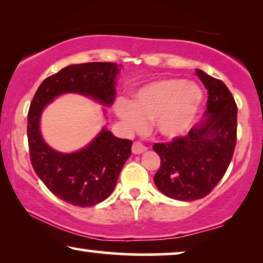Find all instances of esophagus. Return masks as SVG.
I'll list each match as a JSON object with an SVG mask.
<instances>
[{"instance_id":"34e87169","label":"esophagus","mask_w":263,"mask_h":263,"mask_svg":"<svg viewBox=\"0 0 263 263\" xmlns=\"http://www.w3.org/2000/svg\"><path fill=\"white\" fill-rule=\"evenodd\" d=\"M132 151H133V153H134V154H141V153H143V152H146L147 147L143 146L141 142L136 141V142L133 143Z\"/></svg>"}]
</instances>
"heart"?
<instances>
[{
    "label": "heart",
    "instance_id": "b5f03b06",
    "mask_svg": "<svg viewBox=\"0 0 263 263\" xmlns=\"http://www.w3.org/2000/svg\"><path fill=\"white\" fill-rule=\"evenodd\" d=\"M202 102L203 92L195 82L168 78L142 86L133 93L129 103L118 102L115 109L130 129L139 130L145 122H153L158 134L175 139L195 123Z\"/></svg>",
    "mask_w": 263,
    "mask_h": 263
}]
</instances>
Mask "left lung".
I'll return each mask as SVG.
<instances>
[{
    "label": "left lung",
    "mask_w": 263,
    "mask_h": 263,
    "mask_svg": "<svg viewBox=\"0 0 263 263\" xmlns=\"http://www.w3.org/2000/svg\"><path fill=\"white\" fill-rule=\"evenodd\" d=\"M208 91L204 120L188 135L156 143L160 168L154 184L171 199L194 201L208 195L228 170L237 138V105L224 82L196 69Z\"/></svg>",
    "instance_id": "obj_1"
}]
</instances>
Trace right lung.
Wrapping results in <instances>:
<instances>
[{
	"mask_svg": "<svg viewBox=\"0 0 263 263\" xmlns=\"http://www.w3.org/2000/svg\"><path fill=\"white\" fill-rule=\"evenodd\" d=\"M120 67L111 62L70 64L42 82L28 110L32 166L53 195L74 206L91 207L110 196L132 154V141L118 139L103 127L84 148L71 153L59 152L43 139L42 114L46 105L66 93H77L111 106L116 97L115 85Z\"/></svg>",
	"mask_w": 263,
	"mask_h": 263,
	"instance_id": "add662e5",
	"label": "right lung"
}]
</instances>
